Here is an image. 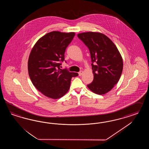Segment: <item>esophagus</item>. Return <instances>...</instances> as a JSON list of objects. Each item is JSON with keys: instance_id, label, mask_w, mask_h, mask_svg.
<instances>
[{"instance_id": "obj_1", "label": "esophagus", "mask_w": 149, "mask_h": 149, "mask_svg": "<svg viewBox=\"0 0 149 149\" xmlns=\"http://www.w3.org/2000/svg\"><path fill=\"white\" fill-rule=\"evenodd\" d=\"M82 74H83V72L82 71H80V72H79V76H81L82 75Z\"/></svg>"}]
</instances>
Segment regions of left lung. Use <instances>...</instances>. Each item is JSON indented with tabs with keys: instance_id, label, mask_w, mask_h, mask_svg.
Returning <instances> with one entry per match:
<instances>
[{
	"instance_id": "8db88e82",
	"label": "left lung",
	"mask_w": 149,
	"mask_h": 149,
	"mask_svg": "<svg viewBox=\"0 0 149 149\" xmlns=\"http://www.w3.org/2000/svg\"><path fill=\"white\" fill-rule=\"evenodd\" d=\"M77 37L88 48L94 78L88 88L98 95H104L117 84L122 74L123 61L116 46L103 34L86 32Z\"/></svg>"
}]
</instances>
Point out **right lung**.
Listing matches in <instances>:
<instances>
[{"mask_svg":"<svg viewBox=\"0 0 149 149\" xmlns=\"http://www.w3.org/2000/svg\"><path fill=\"white\" fill-rule=\"evenodd\" d=\"M74 36V32L49 33L38 40L29 55L28 69L32 83L50 98L63 96L69 89L71 79L79 75L60 68L65 50Z\"/></svg>","mask_w":149,"mask_h":149,"instance_id":"1","label":"right lung"}]
</instances>
